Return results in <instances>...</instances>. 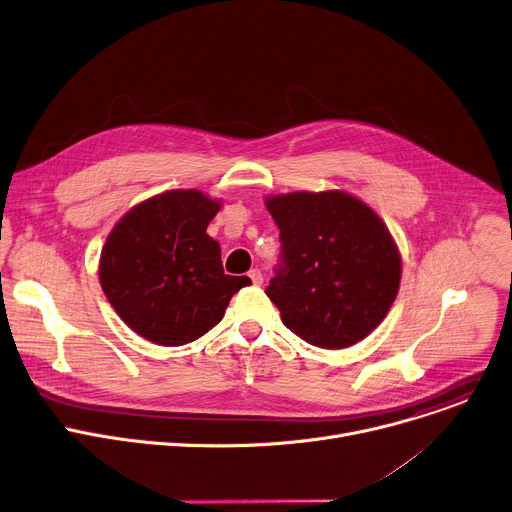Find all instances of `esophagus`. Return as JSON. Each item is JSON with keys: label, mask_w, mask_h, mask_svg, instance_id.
Segmentation results:
<instances>
[{"label": "esophagus", "mask_w": 512, "mask_h": 512, "mask_svg": "<svg viewBox=\"0 0 512 512\" xmlns=\"http://www.w3.org/2000/svg\"><path fill=\"white\" fill-rule=\"evenodd\" d=\"M248 276H250V280L254 282L256 287H260L262 285V280H264V276H262V272L258 270V268H252L250 272H248Z\"/></svg>", "instance_id": "1"}]
</instances>
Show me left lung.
I'll return each mask as SVG.
<instances>
[{
	"label": "left lung",
	"mask_w": 512,
	"mask_h": 512,
	"mask_svg": "<svg viewBox=\"0 0 512 512\" xmlns=\"http://www.w3.org/2000/svg\"><path fill=\"white\" fill-rule=\"evenodd\" d=\"M280 230V260L266 295L307 344L342 350L386 317L401 285V256L388 227L342 191L266 199Z\"/></svg>",
	"instance_id": "left-lung-1"
}]
</instances>
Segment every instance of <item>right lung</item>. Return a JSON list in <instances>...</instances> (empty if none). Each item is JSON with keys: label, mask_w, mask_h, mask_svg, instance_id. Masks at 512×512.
I'll return each instance as SVG.
<instances>
[{"label": "right lung", "mask_w": 512, "mask_h": 512, "mask_svg": "<svg viewBox=\"0 0 512 512\" xmlns=\"http://www.w3.org/2000/svg\"><path fill=\"white\" fill-rule=\"evenodd\" d=\"M219 203L195 189L160 193L113 227L99 262L101 289L138 335L185 346L213 329L248 276L223 274L207 225Z\"/></svg>", "instance_id": "obj_1"}]
</instances>
